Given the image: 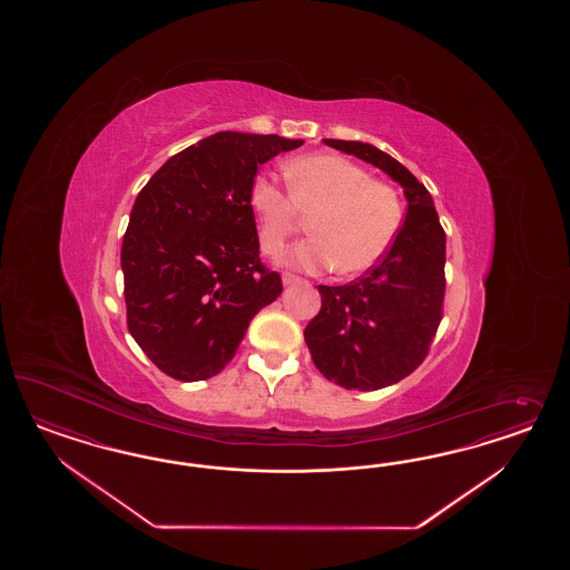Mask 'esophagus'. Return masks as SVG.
I'll return each instance as SVG.
<instances>
[{
    "label": "esophagus",
    "mask_w": 570,
    "mask_h": 570,
    "mask_svg": "<svg viewBox=\"0 0 570 570\" xmlns=\"http://www.w3.org/2000/svg\"><path fill=\"white\" fill-rule=\"evenodd\" d=\"M282 284H284V286H294V284H303V277L293 276V274H284V276H282Z\"/></svg>",
    "instance_id": "1"
}]
</instances>
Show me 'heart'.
Listing matches in <instances>:
<instances>
[{"label":"heart","instance_id":"b5f03b06","mask_svg":"<svg viewBox=\"0 0 570 570\" xmlns=\"http://www.w3.org/2000/svg\"><path fill=\"white\" fill-rule=\"evenodd\" d=\"M288 194L267 177L250 181L248 205L259 225L261 250L276 257L309 219L311 238L286 250L279 263L301 272L332 269L360 277L386 257L403 227L399 191L372 179L353 160L336 155H305L286 167Z\"/></svg>","mask_w":570,"mask_h":570}]
</instances>
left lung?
Masks as SVG:
<instances>
[{
	"label": "left lung",
	"mask_w": 570,
	"mask_h": 570,
	"mask_svg": "<svg viewBox=\"0 0 570 570\" xmlns=\"http://www.w3.org/2000/svg\"><path fill=\"white\" fill-rule=\"evenodd\" d=\"M403 188L405 222L379 265L345 286H317L322 309L305 328L315 367L343 389L379 391L424 362L441 324L445 232L432 196L393 156L365 141L324 139Z\"/></svg>",
	"instance_id": "obj_1"
}]
</instances>
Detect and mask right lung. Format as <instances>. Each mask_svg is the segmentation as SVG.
Instances as JSON below:
<instances>
[{"label":"right lung","mask_w":570,"mask_h":570,"mask_svg":"<svg viewBox=\"0 0 570 570\" xmlns=\"http://www.w3.org/2000/svg\"><path fill=\"white\" fill-rule=\"evenodd\" d=\"M298 146L219 131L171 156L139 191L121 248L127 328L167 376L219 374L282 294L259 259L248 190L263 163Z\"/></svg>","instance_id":"add662e5"}]
</instances>
